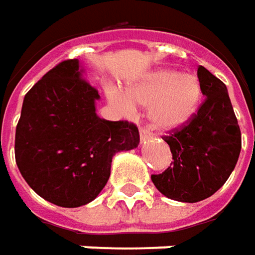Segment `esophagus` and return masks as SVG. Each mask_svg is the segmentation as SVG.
Wrapping results in <instances>:
<instances>
[{
  "label": "esophagus",
  "mask_w": 255,
  "mask_h": 255,
  "mask_svg": "<svg viewBox=\"0 0 255 255\" xmlns=\"http://www.w3.org/2000/svg\"><path fill=\"white\" fill-rule=\"evenodd\" d=\"M139 136H141V143H145L146 139H149L150 138V132L148 129H145V128H141V129H139Z\"/></svg>",
  "instance_id": "esophagus-1"
}]
</instances>
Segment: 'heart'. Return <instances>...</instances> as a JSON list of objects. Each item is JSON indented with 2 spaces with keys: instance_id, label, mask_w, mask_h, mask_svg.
<instances>
[{
  "instance_id": "heart-1",
  "label": "heart",
  "mask_w": 255,
  "mask_h": 255,
  "mask_svg": "<svg viewBox=\"0 0 255 255\" xmlns=\"http://www.w3.org/2000/svg\"><path fill=\"white\" fill-rule=\"evenodd\" d=\"M129 98L121 92H109L114 105L131 113L134 105L148 107L150 127L167 132L184 127L197 113L202 98L198 78L191 74H180L176 69L160 68L149 72L129 92Z\"/></svg>"
}]
</instances>
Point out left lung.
Listing matches in <instances>:
<instances>
[{"label": "left lung", "mask_w": 255, "mask_h": 255, "mask_svg": "<svg viewBox=\"0 0 255 255\" xmlns=\"http://www.w3.org/2000/svg\"><path fill=\"white\" fill-rule=\"evenodd\" d=\"M197 75L205 100L184 127L164 136L171 167L150 177L164 197L180 202H198L216 193L232 174L242 149L226 85L202 65Z\"/></svg>", "instance_id": "8db88e82"}]
</instances>
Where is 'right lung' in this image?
Listing matches in <instances>:
<instances>
[{"instance_id": "right-lung-1", "label": "right lung", "mask_w": 255, "mask_h": 255, "mask_svg": "<svg viewBox=\"0 0 255 255\" xmlns=\"http://www.w3.org/2000/svg\"><path fill=\"white\" fill-rule=\"evenodd\" d=\"M82 74L77 58L50 69L25 95L15 134L22 177L41 198L64 208L95 200L114 155L139 143L135 124L96 114L99 92Z\"/></svg>"}]
</instances>
